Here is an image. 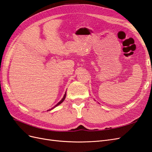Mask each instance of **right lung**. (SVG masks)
I'll return each instance as SVG.
<instances>
[{
    "label": "right lung",
    "instance_id": "1",
    "mask_svg": "<svg viewBox=\"0 0 152 152\" xmlns=\"http://www.w3.org/2000/svg\"><path fill=\"white\" fill-rule=\"evenodd\" d=\"M66 93H65V94H64V97H63V98L61 99V101H60V102H58L57 104H56L54 107H52L51 108V109H50V110H47V111H50V110H53V109H54V108L55 107H57V106H58V105H60V104H61L64 100H65V99H66Z\"/></svg>",
    "mask_w": 152,
    "mask_h": 152
}]
</instances>
